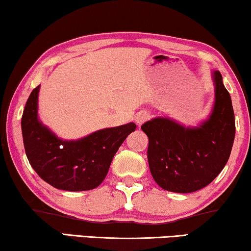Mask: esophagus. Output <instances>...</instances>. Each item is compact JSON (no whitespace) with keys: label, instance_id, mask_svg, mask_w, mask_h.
Returning <instances> with one entry per match:
<instances>
[{"label":"esophagus","instance_id":"obj_1","mask_svg":"<svg viewBox=\"0 0 251 251\" xmlns=\"http://www.w3.org/2000/svg\"><path fill=\"white\" fill-rule=\"evenodd\" d=\"M149 119H150V114L146 110L137 112L136 116H135V122H136L137 125H142L143 123L149 121Z\"/></svg>","mask_w":251,"mask_h":251}]
</instances>
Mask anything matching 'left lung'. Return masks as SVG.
<instances>
[{
	"mask_svg": "<svg viewBox=\"0 0 251 251\" xmlns=\"http://www.w3.org/2000/svg\"><path fill=\"white\" fill-rule=\"evenodd\" d=\"M215 103L209 118L198 127H185L158 117L141 128L149 137L148 161L151 175L164 190L190 193L217 177L230 158L235 135L231 95L221 73H213Z\"/></svg>",
	"mask_w": 251,
	"mask_h": 251,
	"instance_id": "8db88e82",
	"label": "left lung"
}]
</instances>
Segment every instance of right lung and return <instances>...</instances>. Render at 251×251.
Instances as JSON below:
<instances>
[{
    "instance_id": "1",
    "label": "right lung",
    "mask_w": 251,
    "mask_h": 251,
    "mask_svg": "<svg viewBox=\"0 0 251 251\" xmlns=\"http://www.w3.org/2000/svg\"><path fill=\"white\" fill-rule=\"evenodd\" d=\"M38 91L40 85L30 93L21 118L28 161L42 179L56 189H95L103 182L112 158L136 125L128 123L97 130L76 141H63L38 119Z\"/></svg>"
}]
</instances>
